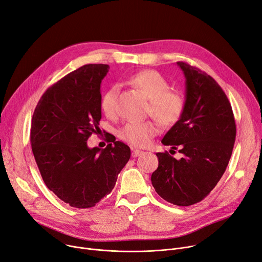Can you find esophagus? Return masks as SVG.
Wrapping results in <instances>:
<instances>
[{
	"label": "esophagus",
	"instance_id": "esophagus-1",
	"mask_svg": "<svg viewBox=\"0 0 262 262\" xmlns=\"http://www.w3.org/2000/svg\"><path fill=\"white\" fill-rule=\"evenodd\" d=\"M142 154H143V151H142V150H139V149H133L132 156H133V158H136V157L141 156Z\"/></svg>",
	"mask_w": 262,
	"mask_h": 262
}]
</instances>
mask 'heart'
Here are the masks:
<instances>
[{
	"mask_svg": "<svg viewBox=\"0 0 262 262\" xmlns=\"http://www.w3.org/2000/svg\"><path fill=\"white\" fill-rule=\"evenodd\" d=\"M128 82L140 91L148 99V112L163 125H172L181 118L185 101L181 94L168 91L167 80L152 69L138 72L129 77ZM117 86L113 85L101 98L102 112L112 116L116 111ZM158 133L156 124L151 121L128 122L121 129V138L134 146H147L151 139Z\"/></svg>",
	"mask_w": 262,
	"mask_h": 262,
	"instance_id": "heart-1",
	"label": "heart"
}]
</instances>
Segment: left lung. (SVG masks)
Instances as JSON below:
<instances>
[{
	"label": "left lung",
	"mask_w": 262,
	"mask_h": 262,
	"mask_svg": "<svg viewBox=\"0 0 262 262\" xmlns=\"http://www.w3.org/2000/svg\"><path fill=\"white\" fill-rule=\"evenodd\" d=\"M185 77V106L178 122L162 139L181 159L157 152L159 165L151 173L158 195L179 206L205 198L221 179L231 159L236 124L231 103L219 84L199 68L177 62ZM171 150V149H170Z\"/></svg>",
	"instance_id": "left-lung-1"
}]
</instances>
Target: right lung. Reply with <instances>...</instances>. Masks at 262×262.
<instances>
[{
	"label": "right lung",
	"mask_w": 262,
	"mask_h": 262,
	"mask_svg": "<svg viewBox=\"0 0 262 262\" xmlns=\"http://www.w3.org/2000/svg\"><path fill=\"white\" fill-rule=\"evenodd\" d=\"M108 69L87 64L68 74L43 94L31 120V148L43 181L77 208L108 195L130 158V148L116 139L103 149L87 145L99 129L100 87Z\"/></svg>",
	"instance_id": "1"
}]
</instances>
